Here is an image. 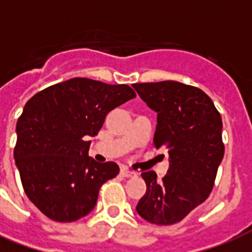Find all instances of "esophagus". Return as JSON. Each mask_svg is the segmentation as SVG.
Returning a JSON list of instances; mask_svg holds the SVG:
<instances>
[{"label": "esophagus", "mask_w": 252, "mask_h": 252, "mask_svg": "<svg viewBox=\"0 0 252 252\" xmlns=\"http://www.w3.org/2000/svg\"><path fill=\"white\" fill-rule=\"evenodd\" d=\"M122 175L126 176V178H133V176H136L137 174H136L134 171H130V170H128V168H123Z\"/></svg>", "instance_id": "obj_1"}]
</instances>
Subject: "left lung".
Here are the masks:
<instances>
[{
  "label": "left lung",
  "instance_id": "obj_1",
  "mask_svg": "<svg viewBox=\"0 0 252 252\" xmlns=\"http://www.w3.org/2000/svg\"><path fill=\"white\" fill-rule=\"evenodd\" d=\"M132 86L157 112L153 145L167 150L170 157L161 180L154 171L141 174L146 193L136 211L150 223L174 225L211 195L225 152L222 119L199 87L175 81Z\"/></svg>",
  "mask_w": 252,
  "mask_h": 252
}]
</instances>
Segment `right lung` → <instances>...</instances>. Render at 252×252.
Listing matches in <instances>:
<instances>
[{
  "mask_svg": "<svg viewBox=\"0 0 252 252\" xmlns=\"http://www.w3.org/2000/svg\"><path fill=\"white\" fill-rule=\"evenodd\" d=\"M128 85L72 78L39 91L17 122L14 159L26 195L56 222H73L94 209L103 183L119 174L115 162L87 156L107 114L134 98Z\"/></svg>",
  "mask_w": 252,
  "mask_h": 252,
  "instance_id": "right-lung-1",
  "label": "right lung"
}]
</instances>
